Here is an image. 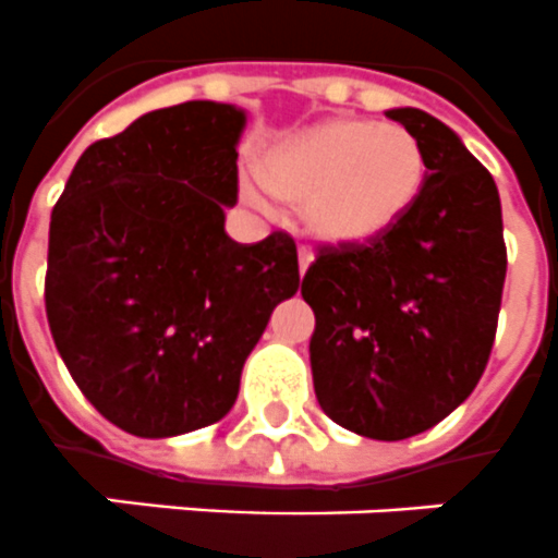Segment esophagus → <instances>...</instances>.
Listing matches in <instances>:
<instances>
[{
    "mask_svg": "<svg viewBox=\"0 0 558 558\" xmlns=\"http://www.w3.org/2000/svg\"><path fill=\"white\" fill-rule=\"evenodd\" d=\"M310 266H312V255L306 252V248H301V252H298V269H301V278L306 275V269H310Z\"/></svg>",
    "mask_w": 558,
    "mask_h": 558,
    "instance_id": "obj_1",
    "label": "esophagus"
}]
</instances>
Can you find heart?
Returning <instances> with one entry per match:
<instances>
[{"mask_svg":"<svg viewBox=\"0 0 558 558\" xmlns=\"http://www.w3.org/2000/svg\"><path fill=\"white\" fill-rule=\"evenodd\" d=\"M427 177V154L410 129L332 117L266 148L260 177H243L240 194L257 208L269 206V192L298 203L310 238L364 248L404 223Z\"/></svg>","mask_w":558,"mask_h":558,"instance_id":"obj_1","label":"heart"}]
</instances>
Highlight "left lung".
Segmentation results:
<instances>
[{
    "label": "left lung",
    "instance_id": "1",
    "mask_svg": "<svg viewBox=\"0 0 558 558\" xmlns=\"http://www.w3.org/2000/svg\"><path fill=\"white\" fill-rule=\"evenodd\" d=\"M429 162L404 223L364 248H320L301 294L315 312L312 381L343 429L401 441L436 427L482 378L507 248L490 171L441 120L389 108Z\"/></svg>",
    "mask_w": 558,
    "mask_h": 558
}]
</instances>
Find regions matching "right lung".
<instances>
[{
  "mask_svg": "<svg viewBox=\"0 0 558 558\" xmlns=\"http://www.w3.org/2000/svg\"><path fill=\"white\" fill-rule=\"evenodd\" d=\"M246 111L192 99L83 151L53 206L45 312L83 396L140 438L208 427L238 401L298 248L226 234Z\"/></svg>",
  "mask_w": 558,
  "mask_h": 558,
  "instance_id": "1",
  "label": "right lung"
}]
</instances>
